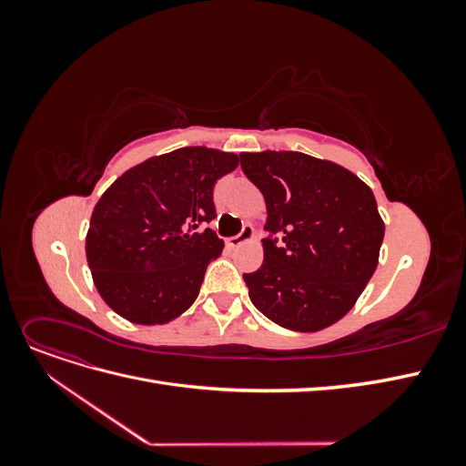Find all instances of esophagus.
Listing matches in <instances>:
<instances>
[{
    "instance_id": "esophagus-1",
    "label": "esophagus",
    "mask_w": 466,
    "mask_h": 466,
    "mask_svg": "<svg viewBox=\"0 0 466 466\" xmlns=\"http://www.w3.org/2000/svg\"><path fill=\"white\" fill-rule=\"evenodd\" d=\"M255 237V228H252V225H245L243 228V231L238 233V235H235V237H229V238H225V245H228L229 248H235V247H241L243 243H247V241H250V238Z\"/></svg>"
}]
</instances>
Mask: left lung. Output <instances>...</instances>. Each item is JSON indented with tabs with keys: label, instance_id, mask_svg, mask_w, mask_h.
<instances>
[{
	"label": "left lung",
	"instance_id": "1",
	"mask_svg": "<svg viewBox=\"0 0 466 466\" xmlns=\"http://www.w3.org/2000/svg\"><path fill=\"white\" fill-rule=\"evenodd\" d=\"M266 202L264 260L245 274L262 315L298 332L340 320L371 279L385 223L371 188L348 168L299 151L241 153Z\"/></svg>",
	"mask_w": 466,
	"mask_h": 466
}]
</instances>
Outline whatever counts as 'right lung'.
<instances>
[{"instance_id":"right-lung-1","label":"right lung","mask_w":466,"mask_h":466,"mask_svg":"<svg viewBox=\"0 0 466 466\" xmlns=\"http://www.w3.org/2000/svg\"><path fill=\"white\" fill-rule=\"evenodd\" d=\"M238 155L180 147L132 167L96 202L86 238L95 288L136 324H165L196 301L223 241L200 223L216 218V182Z\"/></svg>"}]
</instances>
